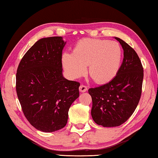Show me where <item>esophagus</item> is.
Returning a JSON list of instances; mask_svg holds the SVG:
<instances>
[{
	"instance_id": "esophagus-1",
	"label": "esophagus",
	"mask_w": 158,
	"mask_h": 158,
	"mask_svg": "<svg viewBox=\"0 0 158 158\" xmlns=\"http://www.w3.org/2000/svg\"><path fill=\"white\" fill-rule=\"evenodd\" d=\"M79 90L81 92H85V91H87L88 88H87V86H85L84 85H81V86H80V88H79Z\"/></svg>"
}]
</instances>
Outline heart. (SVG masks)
<instances>
[{"instance_id": "1", "label": "heart", "mask_w": 158, "mask_h": 158, "mask_svg": "<svg viewBox=\"0 0 158 158\" xmlns=\"http://www.w3.org/2000/svg\"><path fill=\"white\" fill-rule=\"evenodd\" d=\"M123 57L122 47L116 42L83 39L75 44L73 54L62 55V65L69 76L78 78L88 73L97 83L111 81L119 70Z\"/></svg>"}]
</instances>
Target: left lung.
<instances>
[{
  "mask_svg": "<svg viewBox=\"0 0 158 158\" xmlns=\"http://www.w3.org/2000/svg\"><path fill=\"white\" fill-rule=\"evenodd\" d=\"M115 39L124 49L119 70L109 83L88 90L93 119L105 127L120 126L132 115L140 100L143 82V67L137 52L124 41Z\"/></svg>",
  "mask_w": 158,
  "mask_h": 158,
  "instance_id": "1",
  "label": "left lung"
}]
</instances>
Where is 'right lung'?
I'll return each instance as SVG.
<instances>
[{
    "instance_id": "1",
    "label": "right lung",
    "mask_w": 158,
    "mask_h": 158,
    "mask_svg": "<svg viewBox=\"0 0 158 158\" xmlns=\"http://www.w3.org/2000/svg\"><path fill=\"white\" fill-rule=\"evenodd\" d=\"M61 36L38 40L17 68L16 90L21 109L38 130L52 132L68 122L71 104L79 97L80 83L62 76Z\"/></svg>"
}]
</instances>
